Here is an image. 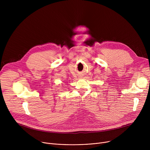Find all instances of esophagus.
Here are the masks:
<instances>
[{
	"label": "esophagus",
	"instance_id": "esophagus-1",
	"mask_svg": "<svg viewBox=\"0 0 150 150\" xmlns=\"http://www.w3.org/2000/svg\"><path fill=\"white\" fill-rule=\"evenodd\" d=\"M81 75H79V76H78V78H81Z\"/></svg>",
	"mask_w": 150,
	"mask_h": 150
}]
</instances>
